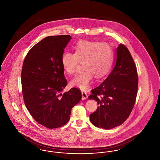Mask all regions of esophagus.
<instances>
[{"label":"esophagus","mask_w":160,"mask_h":160,"mask_svg":"<svg viewBox=\"0 0 160 160\" xmlns=\"http://www.w3.org/2000/svg\"><path fill=\"white\" fill-rule=\"evenodd\" d=\"M82 99L84 100V99H88V96L86 92H82Z\"/></svg>","instance_id":"obj_1"}]
</instances>
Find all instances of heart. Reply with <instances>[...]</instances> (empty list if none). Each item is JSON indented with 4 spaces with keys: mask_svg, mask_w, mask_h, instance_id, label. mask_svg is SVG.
Segmentation results:
<instances>
[{
    "mask_svg": "<svg viewBox=\"0 0 160 160\" xmlns=\"http://www.w3.org/2000/svg\"><path fill=\"white\" fill-rule=\"evenodd\" d=\"M75 53L66 52L61 58L62 66L68 74L76 73L80 63L84 71L70 82L72 86L86 91L91 86L93 76L102 78L110 72L113 61L112 48L106 42L80 41L74 47Z\"/></svg>",
    "mask_w": 160,
    "mask_h": 160,
    "instance_id": "b5f03b06",
    "label": "heart"
}]
</instances>
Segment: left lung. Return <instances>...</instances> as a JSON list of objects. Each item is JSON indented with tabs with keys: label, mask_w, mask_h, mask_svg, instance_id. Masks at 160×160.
Returning a JSON list of instances; mask_svg holds the SVG:
<instances>
[{
	"label": "left lung",
	"mask_w": 160,
	"mask_h": 160,
	"mask_svg": "<svg viewBox=\"0 0 160 160\" xmlns=\"http://www.w3.org/2000/svg\"><path fill=\"white\" fill-rule=\"evenodd\" d=\"M116 54L114 68L99 86L92 90L88 97L96 100L98 106L90 114L91 122L105 129L115 128L127 120L137 97V68L129 50L120 44Z\"/></svg>",
	"instance_id": "left-lung-1"
}]
</instances>
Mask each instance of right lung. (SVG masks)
Masks as SVG:
<instances>
[{
	"label": "right lung",
	"instance_id": "right-lung-1",
	"mask_svg": "<svg viewBox=\"0 0 160 160\" xmlns=\"http://www.w3.org/2000/svg\"><path fill=\"white\" fill-rule=\"evenodd\" d=\"M71 37H47L27 54L22 71L24 104L33 118L42 126L53 129L68 122L71 109L80 101L76 88L63 94L67 84L61 58Z\"/></svg>",
	"mask_w": 160,
	"mask_h": 160
}]
</instances>
